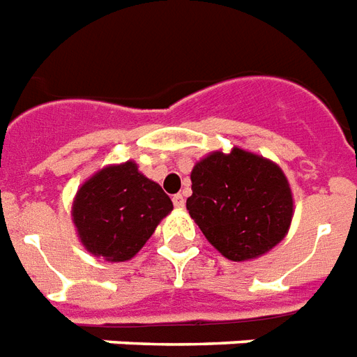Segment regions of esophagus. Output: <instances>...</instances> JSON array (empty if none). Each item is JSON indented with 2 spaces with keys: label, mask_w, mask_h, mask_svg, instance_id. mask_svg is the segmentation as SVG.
Returning <instances> with one entry per match:
<instances>
[{
  "label": "esophagus",
  "mask_w": 357,
  "mask_h": 357,
  "mask_svg": "<svg viewBox=\"0 0 357 357\" xmlns=\"http://www.w3.org/2000/svg\"><path fill=\"white\" fill-rule=\"evenodd\" d=\"M172 202H174V206H176V208H179V210H181V208H183V206H185V199H183V195H174V197H172Z\"/></svg>",
  "instance_id": "1"
}]
</instances>
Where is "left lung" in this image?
Segmentation results:
<instances>
[{
  "label": "left lung",
  "mask_w": 357,
  "mask_h": 357,
  "mask_svg": "<svg viewBox=\"0 0 357 357\" xmlns=\"http://www.w3.org/2000/svg\"><path fill=\"white\" fill-rule=\"evenodd\" d=\"M187 210L208 242L231 261L259 257L291 225L293 197L273 160L234 147L213 151L191 172Z\"/></svg>",
  "instance_id": "left-lung-1"
}]
</instances>
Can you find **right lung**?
I'll return each mask as SVG.
<instances>
[{
	"label": "right lung",
	"mask_w": 357,
	"mask_h": 357,
	"mask_svg": "<svg viewBox=\"0 0 357 357\" xmlns=\"http://www.w3.org/2000/svg\"><path fill=\"white\" fill-rule=\"evenodd\" d=\"M162 187L138 172V165L105 166L75 195L71 215L79 240L96 257L112 263L132 259L172 212Z\"/></svg>",
	"instance_id": "1"
}]
</instances>
